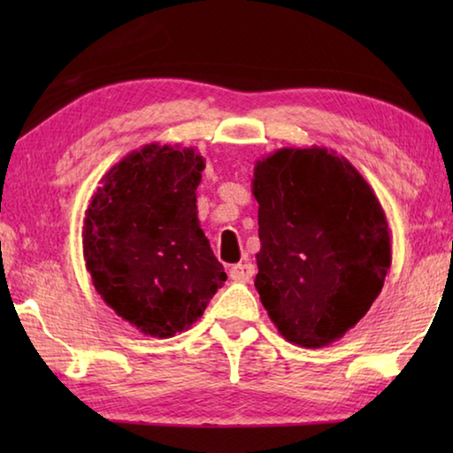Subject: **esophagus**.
I'll list each match as a JSON object with an SVG mask.
<instances>
[{"label":"esophagus","instance_id":"34e87169","mask_svg":"<svg viewBox=\"0 0 453 453\" xmlns=\"http://www.w3.org/2000/svg\"><path fill=\"white\" fill-rule=\"evenodd\" d=\"M256 273V267L251 262H243V264H235L229 267V278L234 281H250L254 278Z\"/></svg>","mask_w":453,"mask_h":453}]
</instances>
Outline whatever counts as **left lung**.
<instances>
[{"label":"left lung","instance_id":"obj_1","mask_svg":"<svg viewBox=\"0 0 453 453\" xmlns=\"http://www.w3.org/2000/svg\"><path fill=\"white\" fill-rule=\"evenodd\" d=\"M251 186L259 203V300L289 343L329 346L383 288L392 265L386 211L346 157L318 145L262 157Z\"/></svg>","mask_w":453,"mask_h":453}]
</instances>
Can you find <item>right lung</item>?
Masks as SVG:
<instances>
[{
    "label": "right lung",
    "mask_w": 453,
    "mask_h": 453,
    "mask_svg": "<svg viewBox=\"0 0 453 453\" xmlns=\"http://www.w3.org/2000/svg\"><path fill=\"white\" fill-rule=\"evenodd\" d=\"M194 148L148 143L102 178L83 218V259L102 300L142 334L173 337L227 280L199 227Z\"/></svg>",
    "instance_id": "add662e5"
}]
</instances>
